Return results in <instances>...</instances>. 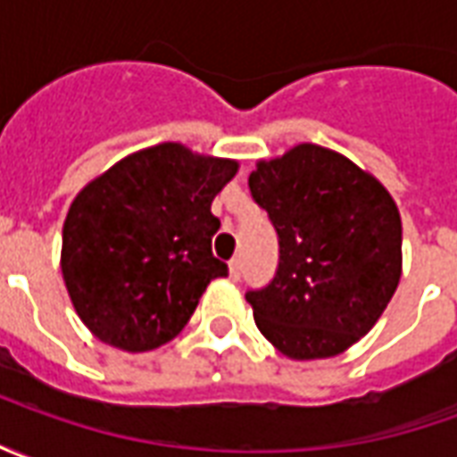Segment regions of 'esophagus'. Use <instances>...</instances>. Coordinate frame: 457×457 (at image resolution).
I'll use <instances>...</instances> for the list:
<instances>
[{
    "label": "esophagus",
    "mask_w": 457,
    "mask_h": 457,
    "mask_svg": "<svg viewBox=\"0 0 457 457\" xmlns=\"http://www.w3.org/2000/svg\"><path fill=\"white\" fill-rule=\"evenodd\" d=\"M229 278H235V281H237L239 278V274H242V262H239V259H229Z\"/></svg>",
    "instance_id": "obj_1"
}]
</instances>
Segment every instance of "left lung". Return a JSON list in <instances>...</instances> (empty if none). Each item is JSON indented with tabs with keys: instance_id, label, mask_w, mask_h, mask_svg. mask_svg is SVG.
I'll use <instances>...</instances> for the list:
<instances>
[{
	"instance_id": "obj_1",
	"label": "left lung",
	"mask_w": 457,
	"mask_h": 457,
	"mask_svg": "<svg viewBox=\"0 0 457 457\" xmlns=\"http://www.w3.org/2000/svg\"><path fill=\"white\" fill-rule=\"evenodd\" d=\"M249 190L278 235L277 277L247 294L259 333L298 362L345 353L382 318L402 278L392 193L311 141L259 159Z\"/></svg>"
}]
</instances>
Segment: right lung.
<instances>
[{
	"instance_id": "1",
	"label": "right lung",
	"mask_w": 457,
	"mask_h": 457,
	"mask_svg": "<svg viewBox=\"0 0 457 457\" xmlns=\"http://www.w3.org/2000/svg\"><path fill=\"white\" fill-rule=\"evenodd\" d=\"M239 161L163 141L120 159L71 203L61 274L75 313L97 340L146 353L186 328L212 278L220 220L210 205Z\"/></svg>"
}]
</instances>
